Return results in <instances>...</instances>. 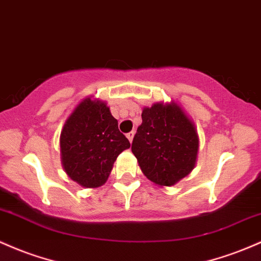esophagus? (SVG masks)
<instances>
[{
    "label": "esophagus",
    "mask_w": 261,
    "mask_h": 261,
    "mask_svg": "<svg viewBox=\"0 0 261 261\" xmlns=\"http://www.w3.org/2000/svg\"><path fill=\"white\" fill-rule=\"evenodd\" d=\"M134 135H135V133H134V131H131V133H128V134H126V137H127L128 139V141H133V139H134Z\"/></svg>",
    "instance_id": "obj_1"
}]
</instances>
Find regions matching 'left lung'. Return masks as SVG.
Listing matches in <instances>:
<instances>
[{
	"label": "left lung",
	"instance_id": "obj_1",
	"mask_svg": "<svg viewBox=\"0 0 261 261\" xmlns=\"http://www.w3.org/2000/svg\"><path fill=\"white\" fill-rule=\"evenodd\" d=\"M131 151L142 172L160 186H172L193 170L198 152L194 125L177 104L142 110Z\"/></svg>",
	"mask_w": 261,
	"mask_h": 261
}]
</instances>
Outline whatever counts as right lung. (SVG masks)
<instances>
[{"instance_id":"right-lung-1","label":"right lung","mask_w":261,"mask_h":261,"mask_svg":"<svg viewBox=\"0 0 261 261\" xmlns=\"http://www.w3.org/2000/svg\"><path fill=\"white\" fill-rule=\"evenodd\" d=\"M130 147L107 104L85 99L65 122L61 134L62 162L73 181L87 188L107 182L114 162Z\"/></svg>"}]
</instances>
